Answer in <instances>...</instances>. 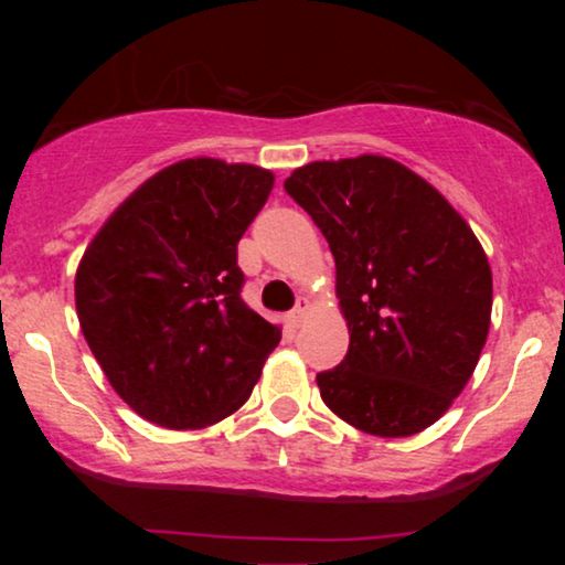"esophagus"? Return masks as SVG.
Here are the masks:
<instances>
[{
    "mask_svg": "<svg viewBox=\"0 0 565 565\" xmlns=\"http://www.w3.org/2000/svg\"><path fill=\"white\" fill-rule=\"evenodd\" d=\"M308 311H311V300H308V298H298L296 308H292L290 316H288L292 327H300V323H303V319H306V313H308Z\"/></svg>",
    "mask_w": 565,
    "mask_h": 565,
    "instance_id": "1",
    "label": "esophagus"
}]
</instances>
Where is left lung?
I'll return each instance as SVG.
<instances>
[{
  "instance_id": "obj_1",
  "label": "left lung",
  "mask_w": 565,
  "mask_h": 565,
  "mask_svg": "<svg viewBox=\"0 0 565 565\" xmlns=\"http://www.w3.org/2000/svg\"><path fill=\"white\" fill-rule=\"evenodd\" d=\"M337 262L350 350L316 375L339 419L412 437L473 375L491 323V267L462 215L388 157L311 161L285 180Z\"/></svg>"
}]
</instances>
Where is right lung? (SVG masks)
Listing matches in <instances>:
<instances>
[{"label":"right lung","instance_id":"1","mask_svg":"<svg viewBox=\"0 0 565 565\" xmlns=\"http://www.w3.org/2000/svg\"><path fill=\"white\" fill-rule=\"evenodd\" d=\"M273 184L254 164L177 161L122 200L84 252L82 334L146 422L200 429L252 396L280 327L242 300L236 244Z\"/></svg>","mask_w":565,"mask_h":565}]
</instances>
